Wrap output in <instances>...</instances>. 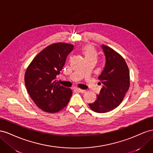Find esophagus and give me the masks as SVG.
I'll use <instances>...</instances> for the list:
<instances>
[{
  "mask_svg": "<svg viewBox=\"0 0 153 153\" xmlns=\"http://www.w3.org/2000/svg\"><path fill=\"white\" fill-rule=\"evenodd\" d=\"M76 90H77V91H78V92H80V93H85L86 91L85 90H82L80 88H76Z\"/></svg>",
  "mask_w": 153,
  "mask_h": 153,
  "instance_id": "1",
  "label": "esophagus"
}]
</instances>
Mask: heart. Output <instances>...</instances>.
<instances>
[{
  "mask_svg": "<svg viewBox=\"0 0 153 153\" xmlns=\"http://www.w3.org/2000/svg\"><path fill=\"white\" fill-rule=\"evenodd\" d=\"M82 53L84 55L86 59H97V52L94 46L90 44H86L82 47Z\"/></svg>",
  "mask_w": 153,
  "mask_h": 153,
  "instance_id": "b5f03b06",
  "label": "heart"
}]
</instances>
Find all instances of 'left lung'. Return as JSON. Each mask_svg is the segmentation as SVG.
Masks as SVG:
<instances>
[{
    "label": "left lung",
    "mask_w": 153,
    "mask_h": 153,
    "mask_svg": "<svg viewBox=\"0 0 153 153\" xmlns=\"http://www.w3.org/2000/svg\"><path fill=\"white\" fill-rule=\"evenodd\" d=\"M106 64L98 77L102 87L96 101L89 106L97 113H106L123 101L129 88V71L123 56L110 47L102 45Z\"/></svg>",
    "instance_id": "1"
}]
</instances>
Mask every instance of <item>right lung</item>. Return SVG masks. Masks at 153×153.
Listing matches in <instances>:
<instances>
[{
	"mask_svg": "<svg viewBox=\"0 0 153 153\" xmlns=\"http://www.w3.org/2000/svg\"><path fill=\"white\" fill-rule=\"evenodd\" d=\"M74 45L56 43L47 46L38 54L25 73V85L36 105L43 111L56 113L67 106L72 91L56 82Z\"/></svg>",
	"mask_w": 153,
	"mask_h": 153,
	"instance_id": "1",
	"label": "right lung"
}]
</instances>
